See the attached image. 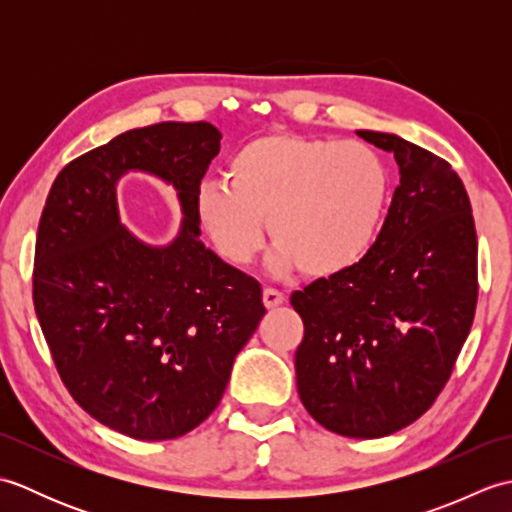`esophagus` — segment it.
<instances>
[{"label":"esophagus","mask_w":512,"mask_h":512,"mask_svg":"<svg viewBox=\"0 0 512 512\" xmlns=\"http://www.w3.org/2000/svg\"><path fill=\"white\" fill-rule=\"evenodd\" d=\"M286 301L284 292H279L275 288H264V306L270 310V308H277L281 306V303Z\"/></svg>","instance_id":"obj_1"}]
</instances>
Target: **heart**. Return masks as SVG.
<instances>
[{
	"mask_svg": "<svg viewBox=\"0 0 512 512\" xmlns=\"http://www.w3.org/2000/svg\"><path fill=\"white\" fill-rule=\"evenodd\" d=\"M226 184H204L195 209L213 246L246 264L268 235L279 266L341 275L367 255L383 220L389 176L383 158L356 140L270 134L235 151Z\"/></svg>",
	"mask_w": 512,
	"mask_h": 512,
	"instance_id": "heart-1",
	"label": "heart"
}]
</instances>
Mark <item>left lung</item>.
I'll list each match as a JSON object with an SVG mask.
<instances>
[{
    "label": "left lung",
    "mask_w": 512,
    "mask_h": 512,
    "mask_svg": "<svg viewBox=\"0 0 512 512\" xmlns=\"http://www.w3.org/2000/svg\"><path fill=\"white\" fill-rule=\"evenodd\" d=\"M356 134L394 154L400 184L361 262L292 292L306 328L295 369L303 407L325 429L383 438L447 385L475 317L477 235L447 160L396 134Z\"/></svg>",
    "instance_id": "8db88e82"
}]
</instances>
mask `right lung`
Segmentation results:
<instances>
[{
    "instance_id": "obj_1",
    "label": "right lung",
    "mask_w": 512,
    "mask_h": 512,
    "mask_svg": "<svg viewBox=\"0 0 512 512\" xmlns=\"http://www.w3.org/2000/svg\"><path fill=\"white\" fill-rule=\"evenodd\" d=\"M211 123H158L74 158L43 206L32 301L70 396L105 427L173 440L222 400L239 350L266 314L262 286L200 242V182L220 154ZM173 183L185 220L167 247L120 224L115 182Z\"/></svg>"
}]
</instances>
